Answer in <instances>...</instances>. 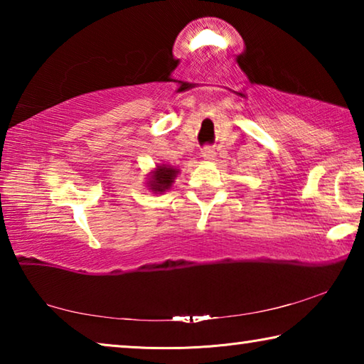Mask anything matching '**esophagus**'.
I'll return each instance as SVG.
<instances>
[{"label": "esophagus", "instance_id": "34e87169", "mask_svg": "<svg viewBox=\"0 0 364 364\" xmlns=\"http://www.w3.org/2000/svg\"><path fill=\"white\" fill-rule=\"evenodd\" d=\"M200 156H202V159H204V160H208V162H210V160H215V151L212 149V147L205 146L204 149L200 151Z\"/></svg>", "mask_w": 364, "mask_h": 364}]
</instances>
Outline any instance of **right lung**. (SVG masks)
Segmentation results:
<instances>
[{
	"label": "right lung",
	"mask_w": 364,
	"mask_h": 364,
	"mask_svg": "<svg viewBox=\"0 0 364 364\" xmlns=\"http://www.w3.org/2000/svg\"><path fill=\"white\" fill-rule=\"evenodd\" d=\"M178 173H180V170L171 167V165H157V168L151 171L147 188H149L152 193L162 194L171 188V184L175 183V178Z\"/></svg>",
	"instance_id": "right-lung-1"
}]
</instances>
